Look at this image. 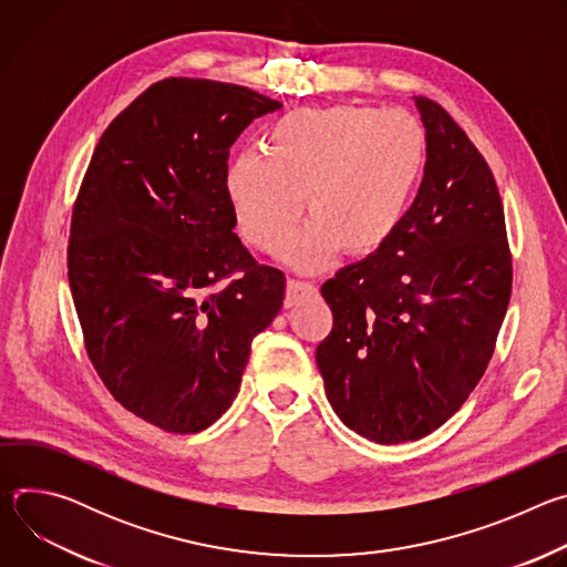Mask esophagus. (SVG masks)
Listing matches in <instances>:
<instances>
[{"label": "esophagus", "instance_id": "1", "mask_svg": "<svg viewBox=\"0 0 567 567\" xmlns=\"http://www.w3.org/2000/svg\"><path fill=\"white\" fill-rule=\"evenodd\" d=\"M316 293V285L305 282V280H289L287 282V296H285V307H293L300 300L309 298Z\"/></svg>", "mask_w": 567, "mask_h": 567}]
</instances>
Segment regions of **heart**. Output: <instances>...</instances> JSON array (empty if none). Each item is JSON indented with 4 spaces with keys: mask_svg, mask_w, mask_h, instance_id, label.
I'll return each instance as SVG.
<instances>
[{
    "mask_svg": "<svg viewBox=\"0 0 567 567\" xmlns=\"http://www.w3.org/2000/svg\"><path fill=\"white\" fill-rule=\"evenodd\" d=\"M262 150L237 154L226 171L237 230L269 254L305 204L311 221L285 249V260L309 271L339 247L370 256L399 230L422 184L429 141L409 112L332 105L282 116L267 130Z\"/></svg>",
    "mask_w": 567,
    "mask_h": 567,
    "instance_id": "1",
    "label": "heart"
}]
</instances>
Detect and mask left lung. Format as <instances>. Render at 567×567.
Returning <instances> with one entry per match:
<instances>
[{"label":"left lung","mask_w":567,"mask_h":567,"mask_svg":"<svg viewBox=\"0 0 567 567\" xmlns=\"http://www.w3.org/2000/svg\"><path fill=\"white\" fill-rule=\"evenodd\" d=\"M429 156L385 245L320 287L334 328L316 348L341 422L377 444L420 440L471 394L512 293L505 213L487 161L437 103L415 96Z\"/></svg>","instance_id":"8db88e82"}]
</instances>
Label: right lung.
<instances>
[{
    "mask_svg": "<svg viewBox=\"0 0 567 567\" xmlns=\"http://www.w3.org/2000/svg\"><path fill=\"white\" fill-rule=\"evenodd\" d=\"M280 107L166 78L112 121L80 186L66 265L87 354L123 409L168 433L230 409L254 337L282 307V271L241 247L226 195L230 145Z\"/></svg>",
    "mask_w": 567,
    "mask_h": 567,
    "instance_id": "1",
    "label": "right lung"
}]
</instances>
